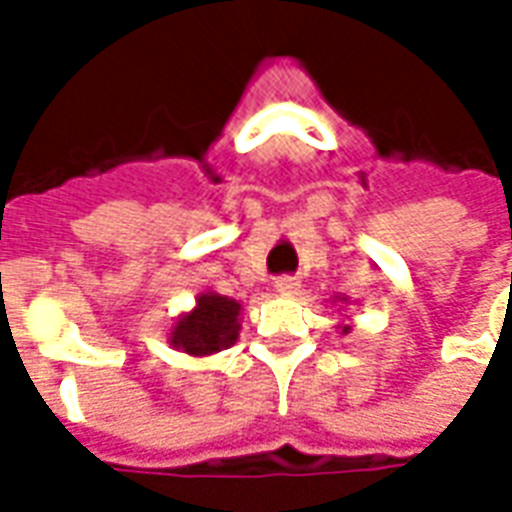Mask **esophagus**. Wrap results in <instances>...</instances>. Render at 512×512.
<instances>
[{
  "label": "esophagus",
  "mask_w": 512,
  "mask_h": 512,
  "mask_svg": "<svg viewBox=\"0 0 512 512\" xmlns=\"http://www.w3.org/2000/svg\"><path fill=\"white\" fill-rule=\"evenodd\" d=\"M274 288H277V293H282V296H296L301 290V282L296 277H279L277 282H274Z\"/></svg>",
  "instance_id": "34e87169"
}]
</instances>
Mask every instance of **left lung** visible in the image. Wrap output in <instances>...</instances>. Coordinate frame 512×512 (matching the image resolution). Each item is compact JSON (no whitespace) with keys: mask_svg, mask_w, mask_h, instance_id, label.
<instances>
[{"mask_svg":"<svg viewBox=\"0 0 512 512\" xmlns=\"http://www.w3.org/2000/svg\"><path fill=\"white\" fill-rule=\"evenodd\" d=\"M345 301V299H343ZM348 332H351V326H343V334H348Z\"/></svg>","mask_w":512,"mask_h":512,"instance_id":"obj_1","label":"left lung"}]
</instances>
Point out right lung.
Wrapping results in <instances>:
<instances>
[{
    "label": "right lung",
    "mask_w": 512,
    "mask_h": 512,
    "mask_svg": "<svg viewBox=\"0 0 512 512\" xmlns=\"http://www.w3.org/2000/svg\"><path fill=\"white\" fill-rule=\"evenodd\" d=\"M238 315L241 304L219 293H200L194 310L180 315L172 332H169V345L186 351L189 356H211L219 354L224 348L238 340Z\"/></svg>",
    "instance_id": "right-lung-1"
}]
</instances>
